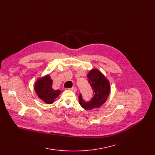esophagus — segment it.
<instances>
[{
    "label": "esophagus",
    "instance_id": "34e87169",
    "mask_svg": "<svg viewBox=\"0 0 155 155\" xmlns=\"http://www.w3.org/2000/svg\"><path fill=\"white\" fill-rule=\"evenodd\" d=\"M70 90H71V91H74V92H76V91H77V87H71V88H70Z\"/></svg>",
    "mask_w": 155,
    "mask_h": 155
}]
</instances>
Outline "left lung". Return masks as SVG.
Segmentation results:
<instances>
[{
    "label": "left lung",
    "mask_w": 155,
    "mask_h": 155,
    "mask_svg": "<svg viewBox=\"0 0 155 155\" xmlns=\"http://www.w3.org/2000/svg\"><path fill=\"white\" fill-rule=\"evenodd\" d=\"M87 77L93 90V97L90 101L86 102L80 94L79 103L83 108L91 110L99 108L107 100L110 92V84L107 78L97 69H92Z\"/></svg>",
    "instance_id": "8db88e82"
}]
</instances>
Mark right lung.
<instances>
[{"label": "right lung", "instance_id": "add662e5", "mask_svg": "<svg viewBox=\"0 0 155 155\" xmlns=\"http://www.w3.org/2000/svg\"><path fill=\"white\" fill-rule=\"evenodd\" d=\"M52 84L53 80L49 74L38 78L34 84V90L37 96L47 104H53L62 92L54 90Z\"/></svg>", "mask_w": 155, "mask_h": 155}]
</instances>
